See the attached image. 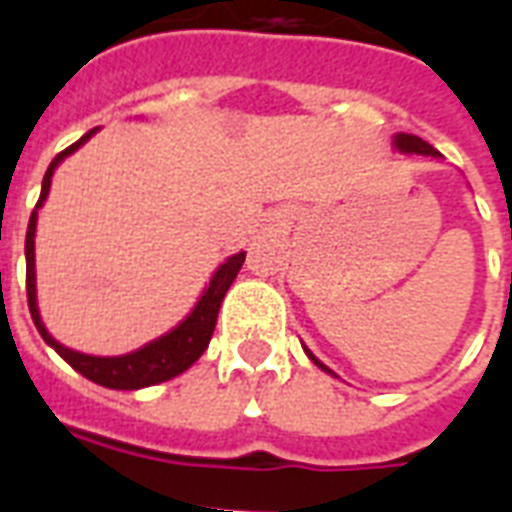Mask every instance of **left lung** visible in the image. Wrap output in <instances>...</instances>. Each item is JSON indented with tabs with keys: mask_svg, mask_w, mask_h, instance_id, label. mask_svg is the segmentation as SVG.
I'll return each instance as SVG.
<instances>
[{
	"mask_svg": "<svg viewBox=\"0 0 512 512\" xmlns=\"http://www.w3.org/2000/svg\"><path fill=\"white\" fill-rule=\"evenodd\" d=\"M393 146H396L398 151H401V154H417V156H433V159H441V154H438L436 148L430 146V143H425V140L417 138V135H406V132H398L396 138H393ZM305 353H308V358H311L313 364L321 366V369H324V372L332 374V369H327V366L321 364L319 358L313 356L311 350L305 348Z\"/></svg>",
	"mask_w": 512,
	"mask_h": 512,
	"instance_id": "obj_1",
	"label": "left lung"
}]
</instances>
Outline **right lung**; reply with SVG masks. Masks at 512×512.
Returning <instances> with one entry per match:
<instances>
[{
	"instance_id": "add662e5",
	"label": "right lung",
	"mask_w": 512,
	"mask_h": 512,
	"mask_svg": "<svg viewBox=\"0 0 512 512\" xmlns=\"http://www.w3.org/2000/svg\"><path fill=\"white\" fill-rule=\"evenodd\" d=\"M98 132L90 130L87 135L76 140L74 146H68L66 151H60L52 164L44 172L42 180V193H39V201H36V209L42 207L47 193H50L52 172L58 167L68 154H74L76 148L84 146L87 140ZM36 209L31 212V220H28L26 231V292H28V311H31V319H34L39 335L44 337V342L55 348L63 361L74 366L76 372L84 374L87 380L98 382L103 388L111 390H138L148 388V385H159L164 380H172L177 374H183L188 366L196 361V358L207 350L209 340H212V332H215L217 324V311H220V303H223L225 292L236 279V273L241 271V263H244V252L228 257L220 268L215 271L209 287L204 289V295L199 297V303L188 316H185L180 324H177L172 332L162 335L159 340H151L143 348L132 350V353H124V356H87V353H79V350H71L66 345H60L55 337L44 329L42 316H39V308H36V271H34V236H36Z\"/></svg>"
}]
</instances>
